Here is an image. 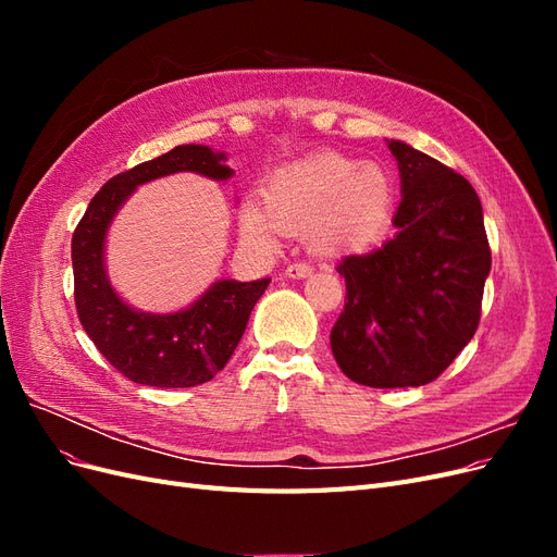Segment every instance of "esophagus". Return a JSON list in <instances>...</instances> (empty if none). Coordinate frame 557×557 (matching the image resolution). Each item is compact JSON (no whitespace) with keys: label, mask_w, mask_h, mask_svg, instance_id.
<instances>
[{"label":"esophagus","mask_w":557,"mask_h":557,"mask_svg":"<svg viewBox=\"0 0 557 557\" xmlns=\"http://www.w3.org/2000/svg\"><path fill=\"white\" fill-rule=\"evenodd\" d=\"M313 267L307 264V262H295V264H288V269H285V276L288 278H307L311 276Z\"/></svg>","instance_id":"34e87169"}]
</instances>
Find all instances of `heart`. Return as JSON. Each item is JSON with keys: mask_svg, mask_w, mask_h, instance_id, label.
I'll return each mask as SVG.
<instances>
[{"mask_svg": "<svg viewBox=\"0 0 557 557\" xmlns=\"http://www.w3.org/2000/svg\"><path fill=\"white\" fill-rule=\"evenodd\" d=\"M395 185L374 162L313 156L281 166L264 188V207L246 201L242 237L272 250L283 232H305L318 256L342 258L374 248L391 227Z\"/></svg>", "mask_w": 557, "mask_h": 557, "instance_id": "heart-1", "label": "heart"}]
</instances>
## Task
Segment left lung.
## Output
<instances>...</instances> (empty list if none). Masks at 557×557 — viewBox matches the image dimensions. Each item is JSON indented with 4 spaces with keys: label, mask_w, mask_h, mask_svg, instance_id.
<instances>
[{
    "label": "left lung",
    "mask_w": 557,
    "mask_h": 557,
    "mask_svg": "<svg viewBox=\"0 0 557 557\" xmlns=\"http://www.w3.org/2000/svg\"><path fill=\"white\" fill-rule=\"evenodd\" d=\"M401 201L397 234L336 267L346 305L330 332L342 372L369 387L434 381L474 336L491 274L483 209L471 183L413 146L387 139Z\"/></svg>",
    "instance_id": "obj_1"
}]
</instances>
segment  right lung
<instances>
[{
    "mask_svg": "<svg viewBox=\"0 0 557 557\" xmlns=\"http://www.w3.org/2000/svg\"><path fill=\"white\" fill-rule=\"evenodd\" d=\"M227 156L201 144L172 148L102 185L74 232V301L83 330L97 350L134 383L193 387L211 381L242 342L252 307L269 278L215 281L190 307L174 313H146L113 290L107 274V232L115 213L144 183L178 172L213 181L232 178Z\"/></svg>",
    "mask_w": 557,
    "mask_h": 557,
    "instance_id": "1",
    "label": "right lung"
}]
</instances>
